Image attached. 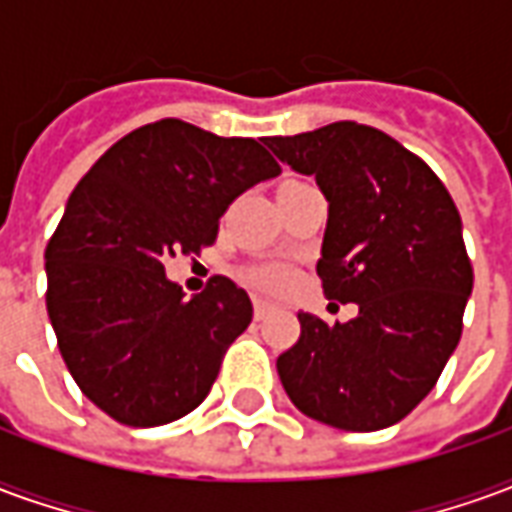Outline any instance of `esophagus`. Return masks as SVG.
<instances>
[{
	"label": "esophagus",
	"instance_id": "esophagus-1",
	"mask_svg": "<svg viewBox=\"0 0 512 512\" xmlns=\"http://www.w3.org/2000/svg\"><path fill=\"white\" fill-rule=\"evenodd\" d=\"M271 310H274V307H271V301L255 299V318H257V321H263V318H266Z\"/></svg>",
	"mask_w": 512,
	"mask_h": 512
}]
</instances>
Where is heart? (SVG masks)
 <instances>
[{
	"label": "heart",
	"instance_id": "heart-1",
	"mask_svg": "<svg viewBox=\"0 0 512 512\" xmlns=\"http://www.w3.org/2000/svg\"><path fill=\"white\" fill-rule=\"evenodd\" d=\"M246 279L260 290H271V293H279V290H288L296 279V271L285 263H260V266H252L246 271Z\"/></svg>",
	"mask_w": 512,
	"mask_h": 512
}]
</instances>
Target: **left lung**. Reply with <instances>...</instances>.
<instances>
[{
    "label": "left lung",
    "instance_id": "8db88e82",
    "mask_svg": "<svg viewBox=\"0 0 512 512\" xmlns=\"http://www.w3.org/2000/svg\"><path fill=\"white\" fill-rule=\"evenodd\" d=\"M266 145L323 191L318 277L326 299L359 307L348 323L299 312L279 381L323 425L389 428L436 386L461 340L474 282L461 213L436 172L378 128L343 120Z\"/></svg>",
    "mask_w": 512,
    "mask_h": 512
}]
</instances>
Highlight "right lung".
<instances>
[{"mask_svg": "<svg viewBox=\"0 0 512 512\" xmlns=\"http://www.w3.org/2000/svg\"><path fill=\"white\" fill-rule=\"evenodd\" d=\"M279 172L255 139L167 117L79 180L46 246V307L73 381L109 417L156 428L208 397L252 301L227 277L183 299L164 263L200 255L230 202Z\"/></svg>", "mask_w": 512, "mask_h": 512, "instance_id": "right-lung-1", "label": "right lung"}]
</instances>
